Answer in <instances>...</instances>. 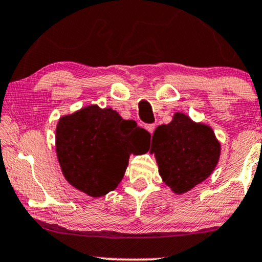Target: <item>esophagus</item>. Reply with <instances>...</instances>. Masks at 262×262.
Returning a JSON list of instances; mask_svg holds the SVG:
<instances>
[{
  "mask_svg": "<svg viewBox=\"0 0 262 262\" xmlns=\"http://www.w3.org/2000/svg\"><path fill=\"white\" fill-rule=\"evenodd\" d=\"M145 128H146V130L149 132L150 134H152L154 130H155V124H146L145 125Z\"/></svg>",
  "mask_w": 262,
  "mask_h": 262,
  "instance_id": "1",
  "label": "esophagus"
}]
</instances>
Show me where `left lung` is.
I'll use <instances>...</instances> for the list:
<instances>
[{"mask_svg":"<svg viewBox=\"0 0 262 262\" xmlns=\"http://www.w3.org/2000/svg\"><path fill=\"white\" fill-rule=\"evenodd\" d=\"M159 173L173 193L184 194L209 178L219 163L221 145L212 128L177 112L159 125L151 140Z\"/></svg>","mask_w":262,"mask_h":262,"instance_id":"left-lung-1","label":"left lung"}]
</instances>
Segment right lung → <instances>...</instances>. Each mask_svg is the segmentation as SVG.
Instances as JSON below:
<instances>
[{
    "mask_svg": "<svg viewBox=\"0 0 262 262\" xmlns=\"http://www.w3.org/2000/svg\"><path fill=\"white\" fill-rule=\"evenodd\" d=\"M150 134L112 108L90 105L59 118L56 152L71 185L100 198L115 190L127 169L133 145L144 146Z\"/></svg>",
    "mask_w": 262,
    "mask_h": 262,
    "instance_id": "obj_1",
    "label": "right lung"
}]
</instances>
